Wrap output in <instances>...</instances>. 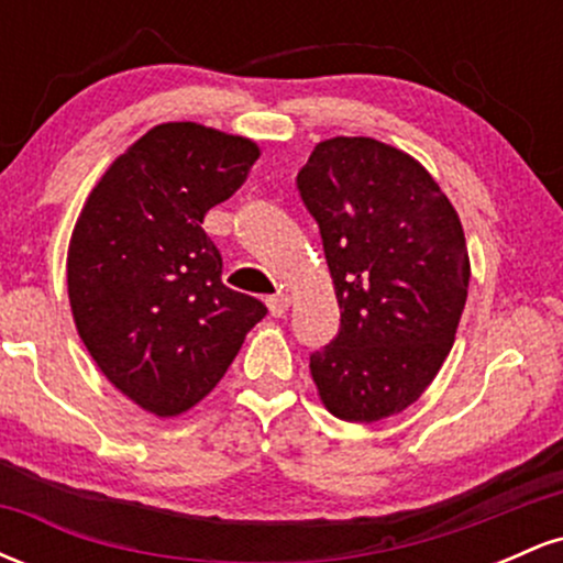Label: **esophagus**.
Masks as SVG:
<instances>
[{
  "label": "esophagus",
  "mask_w": 563,
  "mask_h": 563,
  "mask_svg": "<svg viewBox=\"0 0 563 563\" xmlns=\"http://www.w3.org/2000/svg\"><path fill=\"white\" fill-rule=\"evenodd\" d=\"M267 307H269V314H273V318H283V314H286L288 307H290L288 294H275V296H269Z\"/></svg>",
  "instance_id": "esophagus-1"
}]
</instances>
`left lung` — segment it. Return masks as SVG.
Masks as SVG:
<instances>
[{
	"mask_svg": "<svg viewBox=\"0 0 563 563\" xmlns=\"http://www.w3.org/2000/svg\"><path fill=\"white\" fill-rule=\"evenodd\" d=\"M296 187L341 307L339 335L309 354L322 405L352 423L402 412L434 380L466 307L461 219L416 158L373 137L314 145Z\"/></svg>",
	"mask_w": 563,
	"mask_h": 563,
	"instance_id": "obj_1",
	"label": "left lung"
}]
</instances>
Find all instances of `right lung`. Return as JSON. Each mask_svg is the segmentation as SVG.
I'll return each mask as SVG.
<instances>
[{
    "label": "right lung",
    "instance_id": "add662e5",
    "mask_svg": "<svg viewBox=\"0 0 563 563\" xmlns=\"http://www.w3.org/2000/svg\"><path fill=\"white\" fill-rule=\"evenodd\" d=\"M260 147L172 121L142 134L89 192L68 249L76 331L106 378L161 418L222 380L267 314L222 283L206 211L243 185Z\"/></svg>",
    "mask_w": 563,
    "mask_h": 563
}]
</instances>
